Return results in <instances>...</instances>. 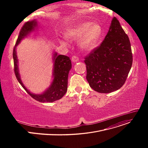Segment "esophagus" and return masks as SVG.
<instances>
[{
    "label": "esophagus",
    "instance_id": "34e87169",
    "mask_svg": "<svg viewBox=\"0 0 148 148\" xmlns=\"http://www.w3.org/2000/svg\"><path fill=\"white\" fill-rule=\"evenodd\" d=\"M71 60H72L73 62H74V63H75V62H79V59L78 58V57H77V56H73L72 58H71Z\"/></svg>",
    "mask_w": 148,
    "mask_h": 148
}]
</instances>
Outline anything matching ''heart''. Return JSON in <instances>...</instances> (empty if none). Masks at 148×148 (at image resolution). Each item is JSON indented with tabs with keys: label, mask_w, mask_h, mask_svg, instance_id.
Instances as JSON below:
<instances>
[{
	"label": "heart",
	"mask_w": 148,
	"mask_h": 148,
	"mask_svg": "<svg viewBox=\"0 0 148 148\" xmlns=\"http://www.w3.org/2000/svg\"><path fill=\"white\" fill-rule=\"evenodd\" d=\"M102 27L97 23L83 22L70 27L65 33L68 40L78 39V45L84 51H90L97 45L102 35ZM61 44L67 45L66 41H61Z\"/></svg>",
	"instance_id": "b5f03b06"
}]
</instances>
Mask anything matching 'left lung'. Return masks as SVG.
Wrapping results in <instances>:
<instances>
[{
    "mask_svg": "<svg viewBox=\"0 0 148 148\" xmlns=\"http://www.w3.org/2000/svg\"><path fill=\"white\" fill-rule=\"evenodd\" d=\"M86 79L89 86L99 93H110L125 82L133 63L128 36L116 17L102 44L85 58Z\"/></svg>",
    "mask_w": 148,
    "mask_h": 148,
    "instance_id": "obj_1",
    "label": "left lung"
}]
</instances>
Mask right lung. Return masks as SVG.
Masks as SVG:
<instances>
[{
    "mask_svg": "<svg viewBox=\"0 0 148 148\" xmlns=\"http://www.w3.org/2000/svg\"><path fill=\"white\" fill-rule=\"evenodd\" d=\"M38 29V22L34 20L26 22L20 30L19 36L13 50V59L14 63V72L17 79L29 95L34 99L41 103H53L62 98L67 91L68 74L71 69V62L69 58L64 55H58L54 51L53 54V62L52 81L48 88L41 94H34L31 92L23 84L18 69V60L17 58L16 48L21 40Z\"/></svg>",
    "mask_w": 148,
    "mask_h": 148,
    "instance_id": "add662e5",
    "label": "right lung"
}]
</instances>
